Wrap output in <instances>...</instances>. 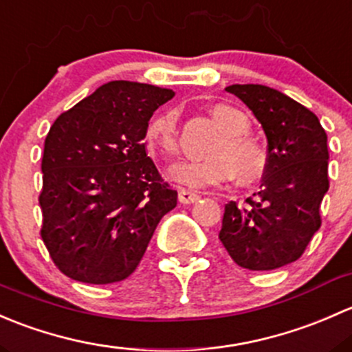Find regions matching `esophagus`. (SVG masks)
<instances>
[{
	"instance_id": "obj_1",
	"label": "esophagus",
	"mask_w": 352,
	"mask_h": 352,
	"mask_svg": "<svg viewBox=\"0 0 352 352\" xmlns=\"http://www.w3.org/2000/svg\"><path fill=\"white\" fill-rule=\"evenodd\" d=\"M177 198H179V201L184 203V205H190V203L200 200V195L195 193V191L191 190H184V188H181V190L177 191Z\"/></svg>"
}]
</instances>
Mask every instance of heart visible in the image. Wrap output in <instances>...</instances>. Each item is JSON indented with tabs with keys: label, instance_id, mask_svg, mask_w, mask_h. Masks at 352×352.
<instances>
[{
	"label": "heart",
	"instance_id": "b5f03b06",
	"mask_svg": "<svg viewBox=\"0 0 352 352\" xmlns=\"http://www.w3.org/2000/svg\"><path fill=\"white\" fill-rule=\"evenodd\" d=\"M213 118L223 135L210 149L212 157L201 161H181L169 168V177L190 188L220 186L237 177L241 184H252L264 176L267 154L259 142L245 133L251 129L248 115L229 104H217ZM147 146L164 157L179 154V132L176 111L157 113L146 130Z\"/></svg>",
	"mask_w": 352,
	"mask_h": 352
}]
</instances>
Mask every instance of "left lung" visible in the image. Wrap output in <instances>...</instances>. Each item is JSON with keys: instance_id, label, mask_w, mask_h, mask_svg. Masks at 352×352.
Listing matches in <instances>:
<instances>
[{"instance_id": "8db88e82", "label": "left lung", "mask_w": 352, "mask_h": 352, "mask_svg": "<svg viewBox=\"0 0 352 352\" xmlns=\"http://www.w3.org/2000/svg\"><path fill=\"white\" fill-rule=\"evenodd\" d=\"M226 91L244 101L263 126L267 168L252 198L227 203L219 239L241 267L276 270L298 259L320 229L327 133L317 115L276 89L232 85Z\"/></svg>"}]
</instances>
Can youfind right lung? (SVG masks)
I'll list each match as a JSON object with an SVG mask.
<instances>
[{"label": "right lung", "instance_id": "right-lung-1", "mask_svg": "<svg viewBox=\"0 0 352 352\" xmlns=\"http://www.w3.org/2000/svg\"><path fill=\"white\" fill-rule=\"evenodd\" d=\"M175 91L111 81L64 111L45 137L41 237L71 280L108 285L135 271L177 203L146 151L155 110Z\"/></svg>", "mask_w": 352, "mask_h": 352}]
</instances>
